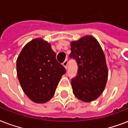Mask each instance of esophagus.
I'll list each match as a JSON object with an SVG mask.
<instances>
[{
	"label": "esophagus",
	"mask_w": 128,
	"mask_h": 128,
	"mask_svg": "<svg viewBox=\"0 0 128 128\" xmlns=\"http://www.w3.org/2000/svg\"><path fill=\"white\" fill-rule=\"evenodd\" d=\"M62 65H63V66L66 69V68H67V66H68V61H67V60H65V61L62 63Z\"/></svg>",
	"instance_id": "esophagus-1"
}]
</instances>
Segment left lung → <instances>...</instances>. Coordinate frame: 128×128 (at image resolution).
<instances>
[{
	"label": "left lung",
	"mask_w": 128,
	"mask_h": 128,
	"mask_svg": "<svg viewBox=\"0 0 128 128\" xmlns=\"http://www.w3.org/2000/svg\"><path fill=\"white\" fill-rule=\"evenodd\" d=\"M70 45V58L78 64L77 75L71 81L73 93L83 102L94 101L102 94L107 82L105 55L99 42L92 36H85Z\"/></svg>",
	"instance_id": "left-lung-1"
}]
</instances>
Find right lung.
Returning a JSON list of instances; mask_svg holds the SVG:
<instances>
[{
  "label": "right lung",
  "instance_id": "1",
  "mask_svg": "<svg viewBox=\"0 0 128 128\" xmlns=\"http://www.w3.org/2000/svg\"><path fill=\"white\" fill-rule=\"evenodd\" d=\"M51 45L42 38L25 45L16 60L17 76L23 91L35 103H44L53 97L66 70L56 60Z\"/></svg>",
  "mask_w": 128,
  "mask_h": 128
}]
</instances>
